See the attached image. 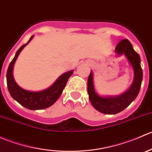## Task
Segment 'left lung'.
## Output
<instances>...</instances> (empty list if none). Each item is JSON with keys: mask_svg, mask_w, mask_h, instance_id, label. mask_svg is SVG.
Returning a JSON list of instances; mask_svg holds the SVG:
<instances>
[{"mask_svg": "<svg viewBox=\"0 0 152 152\" xmlns=\"http://www.w3.org/2000/svg\"><path fill=\"white\" fill-rule=\"evenodd\" d=\"M118 56L124 54L134 70V80L131 87L123 94L117 96L103 97L95 91L93 74L90 72L87 79V93L92 105L95 109L104 114L114 115L123 111L138 95L142 80V70L140 66V57L134 50L131 42L126 39H122L115 47Z\"/></svg>", "mask_w": 152, "mask_h": 152, "instance_id": "obj_1", "label": "left lung"}]
</instances>
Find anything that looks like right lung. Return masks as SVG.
<instances>
[{
	"label": "right lung",
	"mask_w": 152,
	"mask_h": 152,
	"mask_svg": "<svg viewBox=\"0 0 152 152\" xmlns=\"http://www.w3.org/2000/svg\"><path fill=\"white\" fill-rule=\"evenodd\" d=\"M33 36L31 37L26 44H24L18 49L16 52L15 57L10 62V66L8 67L7 73V82L9 92L11 96L18 102L20 104L26 108L31 110H42L47 107H50L56 102L59 96L62 94L64 88L65 87L67 80L73 74V70L66 72L61 75L57 80L54 82L50 87L38 92H31L26 90L20 87L15 81L13 76V67L16 59H18L21 50L24 47L28 45L33 38Z\"/></svg>",
	"instance_id": "1"
}]
</instances>
